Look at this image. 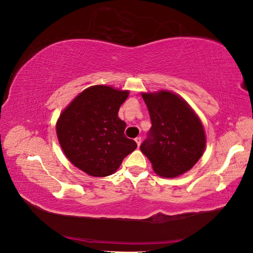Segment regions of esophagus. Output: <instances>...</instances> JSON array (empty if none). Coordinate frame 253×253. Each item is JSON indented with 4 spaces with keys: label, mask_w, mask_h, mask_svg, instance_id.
<instances>
[{
    "label": "esophagus",
    "mask_w": 253,
    "mask_h": 253,
    "mask_svg": "<svg viewBox=\"0 0 253 253\" xmlns=\"http://www.w3.org/2000/svg\"><path fill=\"white\" fill-rule=\"evenodd\" d=\"M135 142H136V144H137V146H140V143H142V138H140V137H136L135 138Z\"/></svg>",
    "instance_id": "obj_1"
}]
</instances>
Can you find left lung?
<instances>
[{
  "label": "left lung",
  "instance_id": "obj_1",
  "mask_svg": "<svg viewBox=\"0 0 253 253\" xmlns=\"http://www.w3.org/2000/svg\"><path fill=\"white\" fill-rule=\"evenodd\" d=\"M152 127L140 151L162 177H176L190 170L203 155L205 132L198 115L176 93L143 92Z\"/></svg>",
  "mask_w": 253,
  "mask_h": 253
}]
</instances>
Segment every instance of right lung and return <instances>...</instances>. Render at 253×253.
I'll return each instance as SVG.
<instances>
[{
	"instance_id": "obj_1",
	"label": "right lung",
	"mask_w": 253,
	"mask_h": 253,
	"mask_svg": "<svg viewBox=\"0 0 253 253\" xmlns=\"http://www.w3.org/2000/svg\"><path fill=\"white\" fill-rule=\"evenodd\" d=\"M129 91L92 85L79 93L57 122V136L72 164L91 176L114 174L137 144L124 134L118 110Z\"/></svg>"
}]
</instances>
